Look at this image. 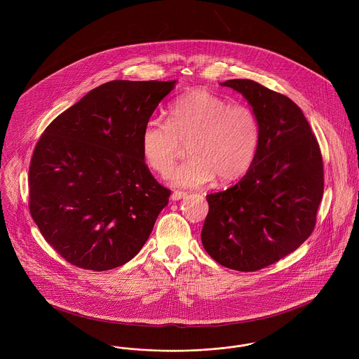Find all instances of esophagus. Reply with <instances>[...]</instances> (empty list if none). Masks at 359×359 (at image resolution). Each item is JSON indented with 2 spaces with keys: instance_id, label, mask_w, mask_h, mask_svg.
Returning a JSON list of instances; mask_svg holds the SVG:
<instances>
[{
  "instance_id": "obj_1",
  "label": "esophagus",
  "mask_w": 359,
  "mask_h": 359,
  "mask_svg": "<svg viewBox=\"0 0 359 359\" xmlns=\"http://www.w3.org/2000/svg\"><path fill=\"white\" fill-rule=\"evenodd\" d=\"M186 192H182V191H175L173 194L171 195V199L172 201H180V199H183V198H186Z\"/></svg>"
}]
</instances>
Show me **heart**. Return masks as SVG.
I'll return each mask as SVG.
<instances>
[{
  "label": "heart",
  "instance_id": "b5f03b06",
  "mask_svg": "<svg viewBox=\"0 0 359 359\" xmlns=\"http://www.w3.org/2000/svg\"><path fill=\"white\" fill-rule=\"evenodd\" d=\"M259 137V121L249 106L195 88L173 101L170 120L147 121L141 151L145 163L165 176L187 145L191 158L172 173L171 183L198 188L215 177L222 184L241 179L256 160Z\"/></svg>",
  "mask_w": 359,
  "mask_h": 359
}]
</instances>
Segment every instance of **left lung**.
Wrapping results in <instances>:
<instances>
[{"label":"left lung","instance_id":"left-lung-1","mask_svg":"<svg viewBox=\"0 0 359 359\" xmlns=\"http://www.w3.org/2000/svg\"><path fill=\"white\" fill-rule=\"evenodd\" d=\"M221 85L252 106L259 148L236 186L205 196L201 238L218 264L253 272L288 256L311 236L325 189L323 160L302 109L288 97L249 79Z\"/></svg>","mask_w":359,"mask_h":359}]
</instances>
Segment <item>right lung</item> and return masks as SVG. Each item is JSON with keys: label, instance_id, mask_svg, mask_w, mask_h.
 I'll use <instances>...</instances> for the list:
<instances>
[{"label": "right lung", "instance_id": "1", "mask_svg": "<svg viewBox=\"0 0 359 359\" xmlns=\"http://www.w3.org/2000/svg\"><path fill=\"white\" fill-rule=\"evenodd\" d=\"M176 81H111L52 121L29 167V210L69 264L109 271L149 238L171 191L141 151V132Z\"/></svg>", "mask_w": 359, "mask_h": 359}]
</instances>
